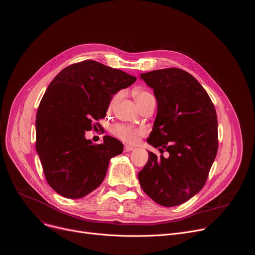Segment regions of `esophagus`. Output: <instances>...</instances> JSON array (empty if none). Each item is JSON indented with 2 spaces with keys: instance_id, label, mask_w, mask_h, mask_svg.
I'll list each match as a JSON object with an SVG mask.
<instances>
[{
  "instance_id": "obj_1",
  "label": "esophagus",
  "mask_w": 255,
  "mask_h": 255,
  "mask_svg": "<svg viewBox=\"0 0 255 255\" xmlns=\"http://www.w3.org/2000/svg\"><path fill=\"white\" fill-rule=\"evenodd\" d=\"M133 149H134V147H133V146H131V145H125V146H124V150H125L126 152L132 151Z\"/></svg>"
}]
</instances>
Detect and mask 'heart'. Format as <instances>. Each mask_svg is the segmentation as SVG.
I'll return each mask as SVG.
<instances>
[{"label":"heart","mask_w":255,"mask_h":255,"mask_svg":"<svg viewBox=\"0 0 255 255\" xmlns=\"http://www.w3.org/2000/svg\"><path fill=\"white\" fill-rule=\"evenodd\" d=\"M151 96L152 95L149 92L144 91V90H139L134 93V99L139 107ZM119 98H120V93L115 94L111 98L110 103H109V110L113 109V107L116 105ZM111 131L115 136H117L121 140L128 142V143H135L138 140V138L145 133V131L143 129L133 128V127H130V126H127L124 124H115L114 126H112Z\"/></svg>","instance_id":"heart-1"}]
</instances>
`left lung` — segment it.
<instances>
[{
    "instance_id": "obj_1",
    "label": "left lung",
    "mask_w": 255,
    "mask_h": 255,
    "mask_svg": "<svg viewBox=\"0 0 255 255\" xmlns=\"http://www.w3.org/2000/svg\"><path fill=\"white\" fill-rule=\"evenodd\" d=\"M153 89L157 115L147 142L169 156L148 151L138 179L144 193L164 207L183 204L204 187L218 150L215 107L189 72L164 68L140 75Z\"/></svg>"
}]
</instances>
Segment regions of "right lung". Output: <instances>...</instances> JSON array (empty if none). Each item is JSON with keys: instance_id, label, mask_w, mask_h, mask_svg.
<instances>
[{"instance_id": "obj_1", "label": "right lung", "mask_w": 255, "mask_h": 255, "mask_svg": "<svg viewBox=\"0 0 255 255\" xmlns=\"http://www.w3.org/2000/svg\"><path fill=\"white\" fill-rule=\"evenodd\" d=\"M135 81L120 69L85 60L65 67L49 84L36 114V151L57 194L80 199L102 184L123 144L107 135L93 144L85 134L105 118L111 98Z\"/></svg>"}]
</instances>
